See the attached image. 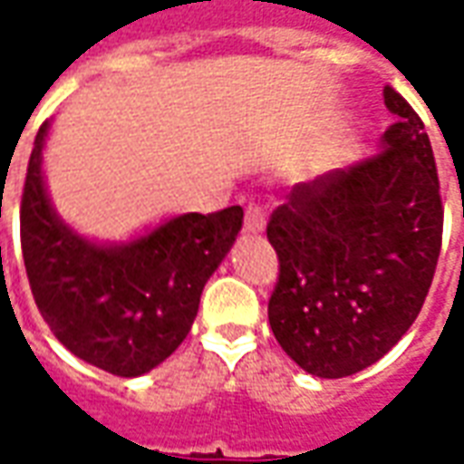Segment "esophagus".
I'll use <instances>...</instances> for the list:
<instances>
[{"label": "esophagus", "mask_w": 464, "mask_h": 464, "mask_svg": "<svg viewBox=\"0 0 464 464\" xmlns=\"http://www.w3.org/2000/svg\"><path fill=\"white\" fill-rule=\"evenodd\" d=\"M263 226H266V211H263V206H248V211H246V223H243V228L246 233H261Z\"/></svg>", "instance_id": "obj_1"}]
</instances>
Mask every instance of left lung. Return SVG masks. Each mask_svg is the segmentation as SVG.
<instances>
[{"mask_svg": "<svg viewBox=\"0 0 464 464\" xmlns=\"http://www.w3.org/2000/svg\"><path fill=\"white\" fill-rule=\"evenodd\" d=\"M398 121L382 151L298 183L273 211L268 241L281 273L268 321L305 372L345 378L408 333L442 246V198L425 123L385 86Z\"/></svg>", "mask_w": 464, "mask_h": 464, "instance_id": "1", "label": "left lung"}]
</instances>
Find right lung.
I'll use <instances>...</instances> for the list:
<instances>
[{"instance_id": "obj_1", "label": "right lung", "mask_w": 464, "mask_h": 464, "mask_svg": "<svg viewBox=\"0 0 464 464\" xmlns=\"http://www.w3.org/2000/svg\"><path fill=\"white\" fill-rule=\"evenodd\" d=\"M36 133L22 193V253L42 318L76 358L119 378L153 370L179 348L201 293L243 226L241 206L183 213L129 243H94L69 228L46 196Z\"/></svg>"}]
</instances>
